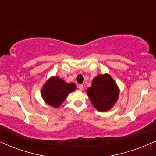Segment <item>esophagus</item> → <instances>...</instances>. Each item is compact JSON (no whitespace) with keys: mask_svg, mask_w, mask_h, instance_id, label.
I'll list each match as a JSON object with an SVG mask.
<instances>
[{"mask_svg":"<svg viewBox=\"0 0 156 156\" xmlns=\"http://www.w3.org/2000/svg\"><path fill=\"white\" fill-rule=\"evenodd\" d=\"M78 89H79L80 91H83V85L80 84V85L78 86Z\"/></svg>","mask_w":156,"mask_h":156,"instance_id":"obj_1","label":"esophagus"}]
</instances>
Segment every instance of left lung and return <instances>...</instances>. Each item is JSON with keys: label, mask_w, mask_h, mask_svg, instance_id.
<instances>
[{"label": "left lung", "mask_w": 156, "mask_h": 156, "mask_svg": "<svg viewBox=\"0 0 156 156\" xmlns=\"http://www.w3.org/2000/svg\"><path fill=\"white\" fill-rule=\"evenodd\" d=\"M93 106L99 112H107L114 106L119 98V89L108 73L98 75L92 80L87 90Z\"/></svg>", "instance_id": "obj_1"}]
</instances>
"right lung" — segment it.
<instances>
[{"label": "right lung", "instance_id": "1", "mask_svg": "<svg viewBox=\"0 0 156 156\" xmlns=\"http://www.w3.org/2000/svg\"><path fill=\"white\" fill-rule=\"evenodd\" d=\"M74 83H68L59 77H51L48 79L41 90L44 101L53 108H58L65 101L70 92L76 89Z\"/></svg>", "mask_w": 156, "mask_h": 156}]
</instances>
